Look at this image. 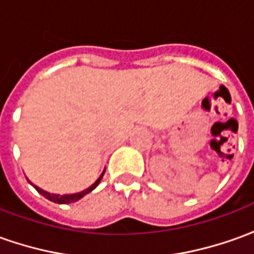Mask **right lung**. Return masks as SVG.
Masks as SVG:
<instances>
[{"instance_id": "add662e5", "label": "right lung", "mask_w": 254, "mask_h": 254, "mask_svg": "<svg viewBox=\"0 0 254 254\" xmlns=\"http://www.w3.org/2000/svg\"><path fill=\"white\" fill-rule=\"evenodd\" d=\"M104 172H106V168H104V170L102 172V175L99 176V179H97L96 182L93 183L90 187H88L86 190H84V191H79V192H74V194H63V195H60V194H53V192H48V191H45V190H42L40 189V187H37L35 184H33V183L30 182V184L34 187L38 192H40L42 196H45L47 199H49V201H52L55 202V203H72V202H77L79 201L81 198H84L85 195L86 194H89L90 191H93V190L96 189L97 186H99V183H100V180H102V177L103 175H104Z\"/></svg>"}]
</instances>
